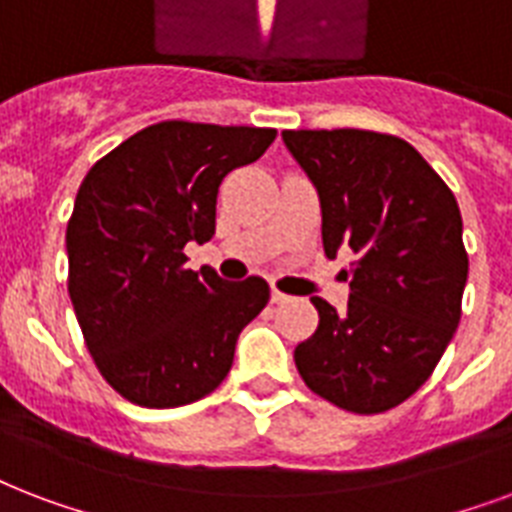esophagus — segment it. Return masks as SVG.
<instances>
[{"instance_id":"obj_1","label":"esophagus","mask_w":512,"mask_h":512,"mask_svg":"<svg viewBox=\"0 0 512 512\" xmlns=\"http://www.w3.org/2000/svg\"><path fill=\"white\" fill-rule=\"evenodd\" d=\"M272 301H275V304H283V301H288V293L272 288Z\"/></svg>"}]
</instances>
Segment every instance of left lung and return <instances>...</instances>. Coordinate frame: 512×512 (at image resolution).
<instances>
[{"label": "left lung", "instance_id": "1", "mask_svg": "<svg viewBox=\"0 0 512 512\" xmlns=\"http://www.w3.org/2000/svg\"><path fill=\"white\" fill-rule=\"evenodd\" d=\"M315 186L323 248L355 261L347 310L320 296L318 331L293 352L320 398L355 414L398 406L427 382L462 315L467 253L451 189L406 141L371 130H283Z\"/></svg>", "mask_w": 512, "mask_h": 512}]
</instances>
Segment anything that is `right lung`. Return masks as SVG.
I'll use <instances>...</instances> for the list:
<instances>
[{"instance_id": "obj_1", "label": "right lung", "mask_w": 512, "mask_h": 512, "mask_svg": "<svg viewBox=\"0 0 512 512\" xmlns=\"http://www.w3.org/2000/svg\"><path fill=\"white\" fill-rule=\"evenodd\" d=\"M275 136L157 122L95 162L79 186L66 229L69 296L95 366L122 398L186 406L229 374L237 336L267 307L269 285L192 272L184 245L211 240L219 184Z\"/></svg>"}]
</instances>
